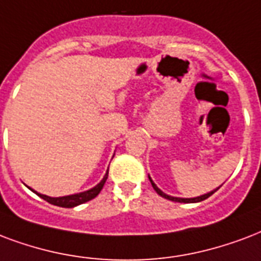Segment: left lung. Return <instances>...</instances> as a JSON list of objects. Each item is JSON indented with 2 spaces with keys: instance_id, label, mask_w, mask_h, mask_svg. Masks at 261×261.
I'll return each instance as SVG.
<instances>
[{
  "instance_id": "8db88e82",
  "label": "left lung",
  "mask_w": 261,
  "mask_h": 261,
  "mask_svg": "<svg viewBox=\"0 0 261 261\" xmlns=\"http://www.w3.org/2000/svg\"><path fill=\"white\" fill-rule=\"evenodd\" d=\"M149 180H150V184H152L153 189H154V190H156L157 194H160V196L164 197V198H167V200H171V201H175V202H186V204H188V202H200V201H204V200H205V198H208V197H210V196H212V194H214V193L216 192V190H218V189L220 188V186H222V185H220V186H219V188H216V189H215V190H211L210 193H205V194H202V196L193 197V198H182V197L168 196V194H166V193H164V192H162V190H160V189L157 188L156 184H154V182H153L152 178H150V176H149Z\"/></svg>"
}]
</instances>
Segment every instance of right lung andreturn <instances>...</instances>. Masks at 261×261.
<instances>
[{
  "label": "right lung",
  "instance_id": "add662e5",
  "mask_svg": "<svg viewBox=\"0 0 261 261\" xmlns=\"http://www.w3.org/2000/svg\"><path fill=\"white\" fill-rule=\"evenodd\" d=\"M108 179V170L105 172L104 178L99 180V184H97L94 188L89 189V190H85V192L75 193V194H69V196H63V197H49L46 194H41V193L35 192L34 189L29 188L31 192H34L37 196H39L41 198H43L45 201L50 202L53 205L63 206V208H73V206H77L83 204V202H87L93 200L94 197L98 196V193L101 192V189L104 188L105 182Z\"/></svg>",
  "mask_w": 261,
  "mask_h": 261
}]
</instances>
